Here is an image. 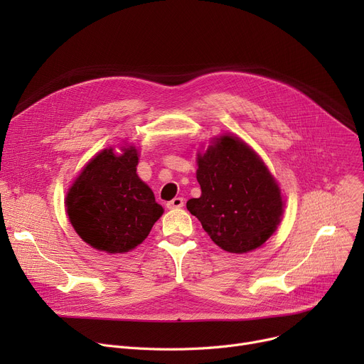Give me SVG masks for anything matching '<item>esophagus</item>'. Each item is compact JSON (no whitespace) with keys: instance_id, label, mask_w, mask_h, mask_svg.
<instances>
[{"instance_id":"obj_1","label":"esophagus","mask_w":364,"mask_h":364,"mask_svg":"<svg viewBox=\"0 0 364 364\" xmlns=\"http://www.w3.org/2000/svg\"><path fill=\"white\" fill-rule=\"evenodd\" d=\"M166 206L169 209H178V208H183L184 206V199L183 198H174L172 200H169L166 203Z\"/></svg>"}]
</instances>
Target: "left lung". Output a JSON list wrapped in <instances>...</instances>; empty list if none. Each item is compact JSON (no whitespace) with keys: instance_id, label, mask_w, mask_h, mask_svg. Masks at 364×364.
<instances>
[{"instance_id":"left-lung-1","label":"left lung","mask_w":364,"mask_h":364,"mask_svg":"<svg viewBox=\"0 0 364 364\" xmlns=\"http://www.w3.org/2000/svg\"><path fill=\"white\" fill-rule=\"evenodd\" d=\"M196 178L202 195L187 209L221 250L251 252L276 232L283 215L279 184L245 141L227 134L198 153Z\"/></svg>"}]
</instances>
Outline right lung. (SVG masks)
Wrapping results in <instances>:
<instances>
[{
  "label": "right lung",
  "mask_w": 364,
  "mask_h": 364,
  "mask_svg": "<svg viewBox=\"0 0 364 364\" xmlns=\"http://www.w3.org/2000/svg\"><path fill=\"white\" fill-rule=\"evenodd\" d=\"M112 147L94 156L66 195V211L80 237L94 250L125 254L140 245L164 214L137 176L139 150Z\"/></svg>",
  "instance_id": "1"
}]
</instances>
